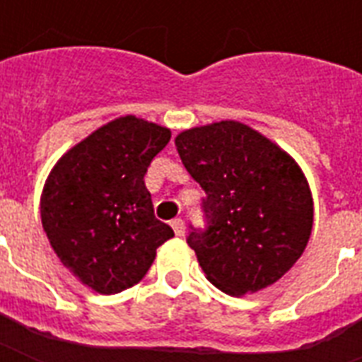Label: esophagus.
Segmentation results:
<instances>
[{
  "label": "esophagus",
  "mask_w": 362,
  "mask_h": 362,
  "mask_svg": "<svg viewBox=\"0 0 362 362\" xmlns=\"http://www.w3.org/2000/svg\"><path fill=\"white\" fill-rule=\"evenodd\" d=\"M170 226H173V229H175V233L178 235V237H182V235H184V231H186V227H184V221H182L180 218H176V220L170 221Z\"/></svg>",
  "instance_id": "1"
}]
</instances>
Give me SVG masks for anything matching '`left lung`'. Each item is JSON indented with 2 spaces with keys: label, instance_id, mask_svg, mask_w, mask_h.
I'll list each match as a JSON object with an SVG mask.
<instances>
[{
  "label": "left lung",
  "instance_id": "1",
  "mask_svg": "<svg viewBox=\"0 0 362 362\" xmlns=\"http://www.w3.org/2000/svg\"><path fill=\"white\" fill-rule=\"evenodd\" d=\"M182 163L206 193V231L187 237L204 276L227 295L272 286L297 263L314 226L303 169L250 125L221 120L178 133Z\"/></svg>",
  "mask_w": 362,
  "mask_h": 362
}]
</instances>
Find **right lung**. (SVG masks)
Returning <instances> with one entry per match:
<instances>
[{
  "label": "right lung",
  "instance_id": "obj_1",
  "mask_svg": "<svg viewBox=\"0 0 362 362\" xmlns=\"http://www.w3.org/2000/svg\"><path fill=\"white\" fill-rule=\"evenodd\" d=\"M170 129L120 116L76 142L50 170L41 221L54 253L76 280L101 295L144 278L156 250L175 237L156 220L144 175Z\"/></svg>",
  "mask_w": 362,
  "mask_h": 362
}]
</instances>
